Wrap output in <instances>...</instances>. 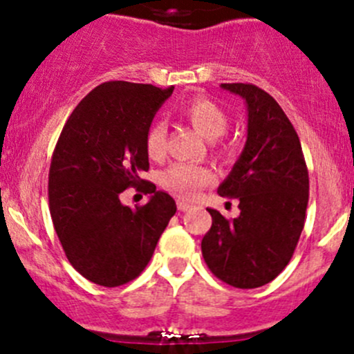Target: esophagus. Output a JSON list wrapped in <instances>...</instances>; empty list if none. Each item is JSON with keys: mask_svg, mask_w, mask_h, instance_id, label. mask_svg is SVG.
I'll return each instance as SVG.
<instances>
[{"mask_svg": "<svg viewBox=\"0 0 354 354\" xmlns=\"http://www.w3.org/2000/svg\"><path fill=\"white\" fill-rule=\"evenodd\" d=\"M176 205H178V210H181V212H185V210H190L192 207H194V205H192V203L183 202V200H178Z\"/></svg>", "mask_w": 354, "mask_h": 354, "instance_id": "obj_1", "label": "esophagus"}]
</instances>
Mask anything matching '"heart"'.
<instances>
[{
    "label": "heart",
    "mask_w": 354,
    "mask_h": 354,
    "mask_svg": "<svg viewBox=\"0 0 354 354\" xmlns=\"http://www.w3.org/2000/svg\"><path fill=\"white\" fill-rule=\"evenodd\" d=\"M178 114L187 120L202 137L216 140L226 131L227 116L221 106L207 97H194L178 108ZM166 123L156 121L145 135V149L152 159H162L166 154ZM214 181V173L209 167L178 162L160 174V183L166 190L180 198H194L202 187Z\"/></svg>",
    "instance_id": "b5f03b06"
}]
</instances>
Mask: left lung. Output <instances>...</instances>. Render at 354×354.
<instances>
[{
    "label": "left lung",
    "instance_id": "8db88e82",
    "mask_svg": "<svg viewBox=\"0 0 354 354\" xmlns=\"http://www.w3.org/2000/svg\"><path fill=\"white\" fill-rule=\"evenodd\" d=\"M246 104V142L217 194L240 200L227 221L207 209L212 226L202 255L216 277L252 289L276 279L295 253L308 205V169L298 133L272 95L252 84H221Z\"/></svg>",
    "mask_w": 354,
    "mask_h": 354
}]
</instances>
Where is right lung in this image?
I'll list each match as a JSON object with an SVG mask.
<instances>
[{
    "label": "right lung",
    "instance_id": "1",
    "mask_svg": "<svg viewBox=\"0 0 354 354\" xmlns=\"http://www.w3.org/2000/svg\"><path fill=\"white\" fill-rule=\"evenodd\" d=\"M151 84L106 82L85 95L63 127L49 167V210L71 266L91 283L116 288L140 276L176 212L166 192L142 180L145 135L173 94ZM151 194L130 209L121 191Z\"/></svg>",
    "mask_w": 354,
    "mask_h": 354
}]
</instances>
